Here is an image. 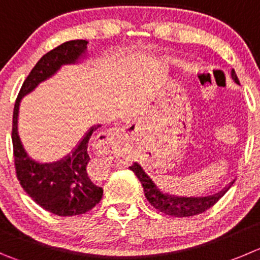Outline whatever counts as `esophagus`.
I'll use <instances>...</instances> for the list:
<instances>
[{
	"label": "esophagus",
	"mask_w": 260,
	"mask_h": 260,
	"mask_svg": "<svg viewBox=\"0 0 260 260\" xmlns=\"http://www.w3.org/2000/svg\"><path fill=\"white\" fill-rule=\"evenodd\" d=\"M131 132V124L127 125H119L114 127L106 132L97 135L93 141V149L97 154L105 155L110 151V149H114V146L119 145L122 142L124 137H127Z\"/></svg>",
	"instance_id": "obj_1"
}]
</instances>
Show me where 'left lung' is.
I'll use <instances>...</instances> for the list:
<instances>
[{
  "label": "left lung",
  "instance_id": "left-lung-1",
  "mask_svg": "<svg viewBox=\"0 0 260 260\" xmlns=\"http://www.w3.org/2000/svg\"><path fill=\"white\" fill-rule=\"evenodd\" d=\"M231 78L236 84H240L235 70H231ZM131 171L137 176L144 187L145 198L155 209L164 214L172 215V217H192L198 215L212 208L227 191L230 190L235 181H231L229 185L223 187L218 192L207 196H181L173 195L167 191H163L155 183L154 179L146 173L144 167L140 163H135L129 167Z\"/></svg>",
  "mask_w": 260,
  "mask_h": 260
}]
</instances>
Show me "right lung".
I'll use <instances>...</instances> for the list:
<instances>
[{
    "label": "right lung",
    "instance_id": "add662e5",
    "mask_svg": "<svg viewBox=\"0 0 260 260\" xmlns=\"http://www.w3.org/2000/svg\"><path fill=\"white\" fill-rule=\"evenodd\" d=\"M87 41L65 42L43 55L21 86L13 115V147L16 176L21 187L47 212L61 217L84 214L100 203L103 187L87 174L88 145L92 133L101 124L88 128L72 151L61 159L42 163L33 159L19 136V109L23 97L35 91L42 82L52 78L64 65L81 64L87 56Z\"/></svg>",
    "mask_w": 260,
    "mask_h": 260
}]
</instances>
